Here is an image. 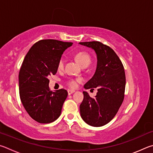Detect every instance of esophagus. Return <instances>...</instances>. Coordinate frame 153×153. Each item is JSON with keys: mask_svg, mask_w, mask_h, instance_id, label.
Wrapping results in <instances>:
<instances>
[{"mask_svg": "<svg viewBox=\"0 0 153 153\" xmlns=\"http://www.w3.org/2000/svg\"><path fill=\"white\" fill-rule=\"evenodd\" d=\"M74 92V90H70V89H68V94L70 95H71V94H72V93H73Z\"/></svg>", "mask_w": 153, "mask_h": 153, "instance_id": "esophagus-1", "label": "esophagus"}]
</instances>
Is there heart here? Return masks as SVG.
<instances>
[{
	"mask_svg": "<svg viewBox=\"0 0 153 153\" xmlns=\"http://www.w3.org/2000/svg\"><path fill=\"white\" fill-rule=\"evenodd\" d=\"M75 58H76V60L78 61V62L81 64L82 66H89L91 62V58L90 55L86 52H80L77 53L76 56H75ZM64 62H65V60H64V58L62 57L60 60H59L58 64V67L59 69L63 68L64 66ZM79 82V79H70L67 81L66 84L70 88H72V89H74L77 86H78V83Z\"/></svg>",
	"mask_w": 153,
	"mask_h": 153,
	"instance_id": "obj_1",
	"label": "heart"
}]
</instances>
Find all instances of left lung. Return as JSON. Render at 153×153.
Listing matches in <instances>:
<instances>
[{
    "label": "left lung",
    "instance_id": "8db88e82",
    "mask_svg": "<svg viewBox=\"0 0 153 153\" xmlns=\"http://www.w3.org/2000/svg\"><path fill=\"white\" fill-rule=\"evenodd\" d=\"M97 53V66L94 75L85 85L86 89L97 88L92 98L83 91L80 105L82 120L91 126H103L114 118L124 99L126 75L122 61L113 49L100 42H80Z\"/></svg>",
    "mask_w": 153,
    "mask_h": 153
}]
</instances>
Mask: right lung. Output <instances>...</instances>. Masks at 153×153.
<instances>
[{"label": "right lung", "instance_id": "obj_1", "mask_svg": "<svg viewBox=\"0 0 153 153\" xmlns=\"http://www.w3.org/2000/svg\"><path fill=\"white\" fill-rule=\"evenodd\" d=\"M73 43L42 39L34 44L24 58L19 74L21 102L32 119L48 124L60 116L68 95L61 89L51 91L48 76L56 74L62 54Z\"/></svg>", "mask_w": 153, "mask_h": 153}]
</instances>
